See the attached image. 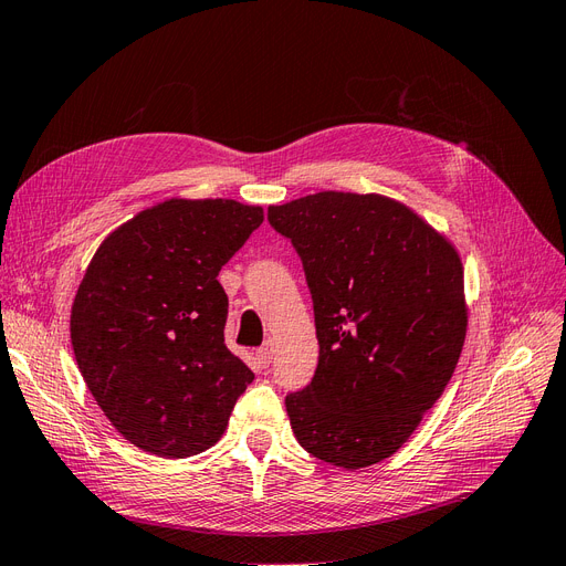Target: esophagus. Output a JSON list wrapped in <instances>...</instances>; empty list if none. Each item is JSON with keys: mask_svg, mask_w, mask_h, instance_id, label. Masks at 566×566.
<instances>
[{"mask_svg": "<svg viewBox=\"0 0 566 566\" xmlns=\"http://www.w3.org/2000/svg\"><path fill=\"white\" fill-rule=\"evenodd\" d=\"M272 353H275V350H272V343H270V340H268V343H263V348H259L256 359H259V364H261L263 369H268L270 364H272Z\"/></svg>", "mask_w": 566, "mask_h": 566, "instance_id": "34e87169", "label": "esophagus"}]
</instances>
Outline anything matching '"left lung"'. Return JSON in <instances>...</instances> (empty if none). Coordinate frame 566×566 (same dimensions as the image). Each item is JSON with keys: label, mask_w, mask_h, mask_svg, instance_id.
Listing matches in <instances>:
<instances>
[{"label": "left lung", "mask_w": 566, "mask_h": 566, "mask_svg": "<svg viewBox=\"0 0 566 566\" xmlns=\"http://www.w3.org/2000/svg\"><path fill=\"white\" fill-rule=\"evenodd\" d=\"M313 296L319 359L284 405L298 444L338 468L388 459L459 364L468 310L459 253L409 207L317 192L268 209Z\"/></svg>", "instance_id": "left-lung-1"}]
</instances>
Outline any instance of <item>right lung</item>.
<instances>
[{"label": "right lung", "instance_id": "1", "mask_svg": "<svg viewBox=\"0 0 566 566\" xmlns=\"http://www.w3.org/2000/svg\"><path fill=\"white\" fill-rule=\"evenodd\" d=\"M263 223L234 199H169L105 237L72 303L77 367L117 432L186 459L213 447L249 382L226 348L218 272Z\"/></svg>", "mask_w": 566, "mask_h": 566}]
</instances>
